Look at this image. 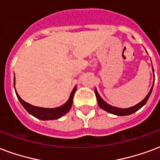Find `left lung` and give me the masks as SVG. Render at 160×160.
Listing matches in <instances>:
<instances>
[{"instance_id":"obj_1","label":"left lung","mask_w":160,"mask_h":160,"mask_svg":"<svg viewBox=\"0 0 160 160\" xmlns=\"http://www.w3.org/2000/svg\"><path fill=\"white\" fill-rule=\"evenodd\" d=\"M153 74H154V72H153ZM153 83H154V80H153ZM153 87V86H152V88L150 89L149 92L148 93V95H147V96L145 97L144 99L142 100V102H140L138 104L135 105V106H133V107H129V108H118V107H112V106H111V105L107 104V102H105L104 100L102 99V97L100 96V95L98 94L97 91H96V89H95V94H96L98 105H99V107H101L102 110H104V111H106V112H107L112 113V114H114V115H117V116H128V115H131V114L134 113L135 112H137L138 110H139L141 107H142L145 104H146V102H148V98H149V96H150L151 93H152Z\"/></svg>"}]
</instances>
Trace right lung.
Returning a JSON list of instances; mask_svg holds the SVG:
<instances>
[{"label": "right lung", "instance_id": "add662e5", "mask_svg": "<svg viewBox=\"0 0 160 160\" xmlns=\"http://www.w3.org/2000/svg\"><path fill=\"white\" fill-rule=\"evenodd\" d=\"M14 86H15V77H14ZM75 91H76V86L73 89L68 102L63 106L56 107V108H42V107H34L32 105L24 102L19 96L17 91H16V94H17V96H18L19 102H21V104L22 105V107L27 110V112L30 113L31 115L38 118L40 120H54V119H58V118L63 117L70 110L72 104H73V97L75 93Z\"/></svg>", "mask_w": 160, "mask_h": 160}]
</instances>
